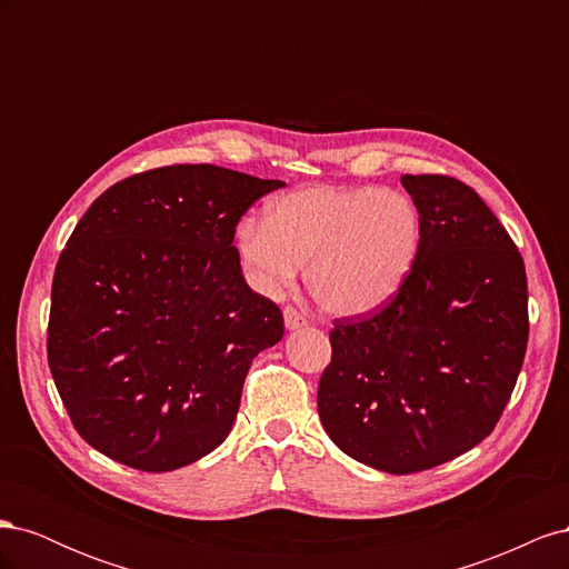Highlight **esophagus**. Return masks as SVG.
<instances>
[{
	"mask_svg": "<svg viewBox=\"0 0 569 569\" xmlns=\"http://www.w3.org/2000/svg\"><path fill=\"white\" fill-rule=\"evenodd\" d=\"M284 325H287V330H299V327L308 325V318L299 311V308L287 306L284 308Z\"/></svg>",
	"mask_w": 569,
	"mask_h": 569,
	"instance_id": "34e87169",
	"label": "esophagus"
}]
</instances>
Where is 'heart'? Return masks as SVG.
I'll list each match as a JSON object with an SVG mask.
<instances>
[{
	"label": "heart",
	"instance_id": "b5f03b06",
	"mask_svg": "<svg viewBox=\"0 0 569 569\" xmlns=\"http://www.w3.org/2000/svg\"><path fill=\"white\" fill-rule=\"evenodd\" d=\"M422 213L399 189L308 187L274 199L268 218L244 216L237 249L268 297L308 289L325 311L363 316L399 295L422 251Z\"/></svg>",
	"mask_w": 569,
	"mask_h": 569
}]
</instances>
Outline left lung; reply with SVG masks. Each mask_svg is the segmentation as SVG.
<instances>
[{"label":"left lung","instance_id":"obj_1","mask_svg":"<svg viewBox=\"0 0 569 569\" xmlns=\"http://www.w3.org/2000/svg\"><path fill=\"white\" fill-rule=\"evenodd\" d=\"M422 213L410 278L377 311L337 318L318 385L325 432L391 475L437 468L485 441L529 339L525 261L470 184L401 176Z\"/></svg>","mask_w":569,"mask_h":569}]
</instances>
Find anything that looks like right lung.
<instances>
[{"mask_svg": "<svg viewBox=\"0 0 569 569\" xmlns=\"http://www.w3.org/2000/svg\"><path fill=\"white\" fill-rule=\"evenodd\" d=\"M280 180L163 166L97 197L59 256L47 360L78 435L142 472L226 441L251 360L284 335L247 284L237 222Z\"/></svg>", "mask_w": 569, "mask_h": 569, "instance_id": "obj_1", "label": "right lung"}]
</instances>
